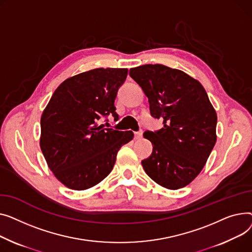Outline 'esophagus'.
<instances>
[{
    "label": "esophagus",
    "mask_w": 252,
    "mask_h": 252,
    "mask_svg": "<svg viewBox=\"0 0 252 252\" xmlns=\"http://www.w3.org/2000/svg\"><path fill=\"white\" fill-rule=\"evenodd\" d=\"M134 136H135L136 139H140V138L142 137V131L140 130V131H138V132H135V133H134Z\"/></svg>",
    "instance_id": "1"
}]
</instances>
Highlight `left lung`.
Returning <instances> with one entry per match:
<instances>
[{"label": "left lung", "instance_id": "left-lung-1", "mask_svg": "<svg viewBox=\"0 0 252 252\" xmlns=\"http://www.w3.org/2000/svg\"><path fill=\"white\" fill-rule=\"evenodd\" d=\"M129 74L149 97L152 116L164 120L161 129L144 132L153 153L142 167L162 187H185L200 173L217 141V113L208 94L199 81L165 65H142Z\"/></svg>", "mask_w": 252, "mask_h": 252}]
</instances>
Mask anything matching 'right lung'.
I'll list each match as a JSON object with an SVG mask.
<instances>
[{"instance_id":"right-lung-1","label":"right lung","mask_w":252,"mask_h":252,"mask_svg":"<svg viewBox=\"0 0 252 252\" xmlns=\"http://www.w3.org/2000/svg\"><path fill=\"white\" fill-rule=\"evenodd\" d=\"M126 68H96L58 86L40 118L39 145L56 178L73 190H85L111 173L132 131L98 125L110 114L117 121L115 99Z\"/></svg>"}]
</instances>
